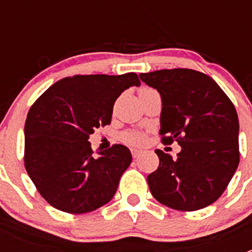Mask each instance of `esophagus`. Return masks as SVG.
Returning a JSON list of instances; mask_svg holds the SVG:
<instances>
[{"mask_svg": "<svg viewBox=\"0 0 252 252\" xmlns=\"http://www.w3.org/2000/svg\"><path fill=\"white\" fill-rule=\"evenodd\" d=\"M141 154L142 151H140V150H135V149L131 150V156H133V158H138Z\"/></svg>", "mask_w": 252, "mask_h": 252, "instance_id": "esophagus-1", "label": "esophagus"}]
</instances>
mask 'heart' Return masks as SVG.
Returning a JSON list of instances; mask_svg holds the SVG:
<instances>
[{
	"label": "heart",
	"mask_w": 252,
	"mask_h": 252,
	"mask_svg": "<svg viewBox=\"0 0 252 252\" xmlns=\"http://www.w3.org/2000/svg\"><path fill=\"white\" fill-rule=\"evenodd\" d=\"M152 90L150 88H141L139 93L141 91ZM121 140L126 144L131 145V146H141L146 142V134L140 130H126L121 134Z\"/></svg>",
	"instance_id": "heart-1"
}]
</instances>
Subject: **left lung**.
<instances>
[{"mask_svg": "<svg viewBox=\"0 0 252 252\" xmlns=\"http://www.w3.org/2000/svg\"><path fill=\"white\" fill-rule=\"evenodd\" d=\"M161 94V140L177 141V158L156 150L158 168L147 175L151 194L178 211L200 210L217 201L239 164L235 107L212 78L188 68L141 73Z\"/></svg>", "mask_w": 252, "mask_h": 252, "instance_id": "1", "label": "left lung"}]
</instances>
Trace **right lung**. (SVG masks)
<instances>
[{"label":"right lung","instance_id":"obj_1","mask_svg":"<svg viewBox=\"0 0 252 252\" xmlns=\"http://www.w3.org/2000/svg\"><path fill=\"white\" fill-rule=\"evenodd\" d=\"M140 85L135 73L63 78L32 103L25 121L24 166L42 197L73 215L111 201L131 163L123 145L94 155L90 134L111 123L113 105L126 89Z\"/></svg>","mask_w":252,"mask_h":252}]
</instances>
